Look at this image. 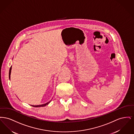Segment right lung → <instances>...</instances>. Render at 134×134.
I'll list each match as a JSON object with an SVG mask.
<instances>
[{
    "instance_id": "obj_1",
    "label": "right lung",
    "mask_w": 134,
    "mask_h": 134,
    "mask_svg": "<svg viewBox=\"0 0 134 134\" xmlns=\"http://www.w3.org/2000/svg\"><path fill=\"white\" fill-rule=\"evenodd\" d=\"M11 70H12V66L10 67V69H9V78H10V73H11ZM51 102V101H50ZM50 102H47V103H45V104H42V105H32V107H45L46 105H48Z\"/></svg>"
}]
</instances>
